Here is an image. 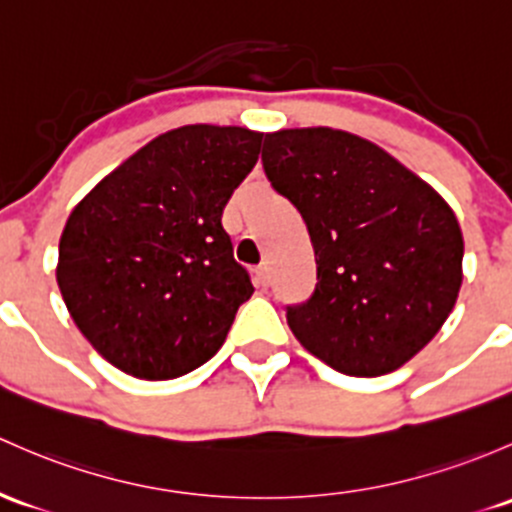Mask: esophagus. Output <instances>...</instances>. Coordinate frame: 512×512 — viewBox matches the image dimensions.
I'll use <instances>...</instances> for the list:
<instances>
[{
  "mask_svg": "<svg viewBox=\"0 0 512 512\" xmlns=\"http://www.w3.org/2000/svg\"><path fill=\"white\" fill-rule=\"evenodd\" d=\"M255 284L260 289L270 287V267H267V265L257 267V270H255Z\"/></svg>",
  "mask_w": 512,
  "mask_h": 512,
  "instance_id": "esophagus-1",
  "label": "esophagus"
}]
</instances>
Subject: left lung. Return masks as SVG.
<instances>
[{
  "label": "left lung",
  "mask_w": 512,
  "mask_h": 512,
  "mask_svg": "<svg viewBox=\"0 0 512 512\" xmlns=\"http://www.w3.org/2000/svg\"><path fill=\"white\" fill-rule=\"evenodd\" d=\"M262 166L304 218L316 289L287 306L311 355L353 378L414 358L454 309L464 238L449 203L368 139L331 127L265 134Z\"/></svg>",
  "instance_id": "obj_1"
}]
</instances>
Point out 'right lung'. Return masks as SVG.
Listing matches in <instances>:
<instances>
[{
    "label": "right lung",
    "instance_id": "add662e5",
    "mask_svg": "<svg viewBox=\"0 0 512 512\" xmlns=\"http://www.w3.org/2000/svg\"><path fill=\"white\" fill-rule=\"evenodd\" d=\"M262 134L186 125L152 139L73 208L56 279L90 346L122 373L171 380L211 360L250 274L223 208L260 157Z\"/></svg>",
    "mask_w": 512,
    "mask_h": 512
}]
</instances>
